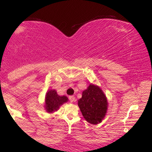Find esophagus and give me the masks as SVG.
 I'll use <instances>...</instances> for the list:
<instances>
[{"label": "esophagus", "mask_w": 152, "mask_h": 152, "mask_svg": "<svg viewBox=\"0 0 152 152\" xmlns=\"http://www.w3.org/2000/svg\"><path fill=\"white\" fill-rule=\"evenodd\" d=\"M69 100H70L71 102H75V99H76V98H75L74 96H69Z\"/></svg>", "instance_id": "esophagus-1"}]
</instances>
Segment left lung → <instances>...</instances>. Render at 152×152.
Returning a JSON list of instances; mask_svg holds the SVG:
<instances>
[{
  "mask_svg": "<svg viewBox=\"0 0 152 152\" xmlns=\"http://www.w3.org/2000/svg\"><path fill=\"white\" fill-rule=\"evenodd\" d=\"M78 106L83 118L91 124H98L105 117L108 109V101L100 87L91 83L82 92Z\"/></svg>",
  "mask_w": 152,
  "mask_h": 152,
  "instance_id": "obj_1",
  "label": "left lung"
}]
</instances>
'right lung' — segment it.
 Wrapping results in <instances>:
<instances>
[{
  "instance_id": "add662e5",
  "label": "right lung",
  "mask_w": 152,
  "mask_h": 152,
  "mask_svg": "<svg viewBox=\"0 0 152 152\" xmlns=\"http://www.w3.org/2000/svg\"><path fill=\"white\" fill-rule=\"evenodd\" d=\"M69 101L66 96H59L56 91L49 89L45 96L44 108L46 112L52 114L58 111L60 106Z\"/></svg>"
}]
</instances>
